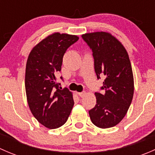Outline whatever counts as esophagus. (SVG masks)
I'll return each instance as SVG.
<instances>
[{
    "label": "esophagus",
    "instance_id": "obj_1",
    "mask_svg": "<svg viewBox=\"0 0 155 155\" xmlns=\"http://www.w3.org/2000/svg\"><path fill=\"white\" fill-rule=\"evenodd\" d=\"M78 94H79V96L81 97H83L85 96V94H86V92H85V91L79 92V93H78Z\"/></svg>",
    "mask_w": 155,
    "mask_h": 155
}]
</instances>
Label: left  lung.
I'll use <instances>...</instances> for the list:
<instances>
[{
  "instance_id": "left-lung-1",
  "label": "left lung",
  "mask_w": 155,
  "mask_h": 155,
  "mask_svg": "<svg viewBox=\"0 0 155 155\" xmlns=\"http://www.w3.org/2000/svg\"><path fill=\"white\" fill-rule=\"evenodd\" d=\"M82 37L91 48L97 77L105 78L102 90L96 92L97 103L89 111L92 123L100 128L118 124L127 112L134 91V75L127 51L110 33H87Z\"/></svg>"
}]
</instances>
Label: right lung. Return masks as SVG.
I'll return each mask as SVG.
<instances>
[{
	"mask_svg": "<svg viewBox=\"0 0 155 155\" xmlns=\"http://www.w3.org/2000/svg\"><path fill=\"white\" fill-rule=\"evenodd\" d=\"M78 40L76 35L53 33L37 43L28 58L25 70L28 104L34 118L48 129L64 124L74 105L73 93L67 87L58 88L56 75L61 70L67 49Z\"/></svg>",
	"mask_w": 155,
	"mask_h": 155,
	"instance_id": "obj_1",
	"label": "right lung"
}]
</instances>
